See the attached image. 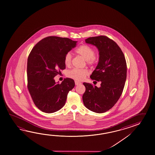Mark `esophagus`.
<instances>
[{
	"label": "esophagus",
	"instance_id": "34e87169",
	"mask_svg": "<svg viewBox=\"0 0 155 155\" xmlns=\"http://www.w3.org/2000/svg\"><path fill=\"white\" fill-rule=\"evenodd\" d=\"M75 84L76 85H78L81 84V82H78V81H75Z\"/></svg>",
	"mask_w": 155,
	"mask_h": 155
}]
</instances>
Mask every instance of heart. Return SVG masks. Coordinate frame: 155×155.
Wrapping results in <instances>:
<instances>
[{"label": "heart", "instance_id": "heart-1", "mask_svg": "<svg viewBox=\"0 0 155 155\" xmlns=\"http://www.w3.org/2000/svg\"><path fill=\"white\" fill-rule=\"evenodd\" d=\"M77 54L84 58L88 64H93L95 62V51L93 49L87 45H81L76 50ZM72 60V55L70 53H67L64 56V63L66 66L70 65ZM88 71L87 70H79L74 68L69 71L67 73L68 77L74 79L76 81H82L88 74Z\"/></svg>", "mask_w": 155, "mask_h": 155}]
</instances>
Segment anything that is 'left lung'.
<instances>
[{
  "label": "left lung",
  "instance_id": "obj_1",
  "mask_svg": "<svg viewBox=\"0 0 155 155\" xmlns=\"http://www.w3.org/2000/svg\"><path fill=\"white\" fill-rule=\"evenodd\" d=\"M85 43L97 47L99 62L90 76L101 82L100 87L83 83L84 105L89 110L104 113L116 104L122 93L127 78L126 58L119 46L108 37L100 35L85 39Z\"/></svg>",
  "mask_w": 155,
  "mask_h": 155
}]
</instances>
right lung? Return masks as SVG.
<instances>
[{
  "mask_svg": "<svg viewBox=\"0 0 155 155\" xmlns=\"http://www.w3.org/2000/svg\"><path fill=\"white\" fill-rule=\"evenodd\" d=\"M77 41L50 36L33 47L27 60L28 89L35 106L51 114L64 107L67 94L74 87L73 79L66 78L61 84L54 77L66 68L64 56L76 47Z\"/></svg>",
  "mask_w": 155,
  "mask_h": 155,
  "instance_id": "1",
  "label": "right lung"
}]
</instances>
